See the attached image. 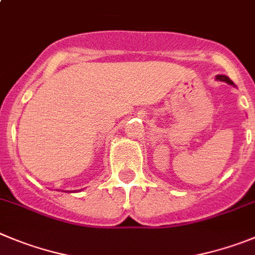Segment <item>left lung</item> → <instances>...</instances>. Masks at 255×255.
<instances>
[{
    "label": "left lung",
    "instance_id": "8db88e82",
    "mask_svg": "<svg viewBox=\"0 0 255 255\" xmlns=\"http://www.w3.org/2000/svg\"><path fill=\"white\" fill-rule=\"evenodd\" d=\"M216 78H218L219 81L226 82V83H229V85H234V83H233V81H231V79L229 78V77H226V76H218Z\"/></svg>",
    "mask_w": 255,
    "mask_h": 255
}]
</instances>
